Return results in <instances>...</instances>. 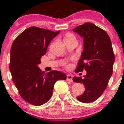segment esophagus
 Returning <instances> with one entry per match:
<instances>
[{
    "instance_id": "esophagus-1",
    "label": "esophagus",
    "mask_w": 124,
    "mask_h": 124,
    "mask_svg": "<svg viewBox=\"0 0 124 124\" xmlns=\"http://www.w3.org/2000/svg\"><path fill=\"white\" fill-rule=\"evenodd\" d=\"M72 76H71V75L70 74H68L67 76V81H68V82H72Z\"/></svg>"
}]
</instances>
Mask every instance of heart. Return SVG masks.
Masks as SVG:
<instances>
[{
    "label": "heart",
    "instance_id": "heart-1",
    "mask_svg": "<svg viewBox=\"0 0 124 124\" xmlns=\"http://www.w3.org/2000/svg\"><path fill=\"white\" fill-rule=\"evenodd\" d=\"M74 38V36L68 33V34H67V35H66L65 38Z\"/></svg>",
    "mask_w": 124,
    "mask_h": 124
}]
</instances>
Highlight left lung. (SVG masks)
<instances>
[{"mask_svg":"<svg viewBox=\"0 0 124 124\" xmlns=\"http://www.w3.org/2000/svg\"><path fill=\"white\" fill-rule=\"evenodd\" d=\"M83 39V50L76 72L85 70V76L74 77L73 81L83 83L84 93L78 96L80 102H93L107 87L115 62L112 42L104 30L93 23H86L72 29Z\"/></svg>","mask_w":124,"mask_h":124,"instance_id":"left-lung-1","label":"left lung"}]
</instances>
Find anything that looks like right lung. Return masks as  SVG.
Segmentation results:
<instances>
[{
	"label": "right lung",
	"mask_w": 124,
	"mask_h": 124,
	"mask_svg": "<svg viewBox=\"0 0 124 124\" xmlns=\"http://www.w3.org/2000/svg\"><path fill=\"white\" fill-rule=\"evenodd\" d=\"M59 32L32 26L21 33L11 46L9 70L12 81L22 98L33 106L46 103L52 97L55 83L67 79L63 72L45 74L38 67L50 41Z\"/></svg>",
	"instance_id": "add662e5"
}]
</instances>
